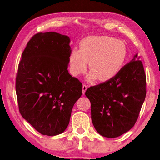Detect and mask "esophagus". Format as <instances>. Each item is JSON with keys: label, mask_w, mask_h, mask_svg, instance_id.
I'll list each match as a JSON object with an SVG mask.
<instances>
[{"label": "esophagus", "mask_w": 160, "mask_h": 160, "mask_svg": "<svg viewBox=\"0 0 160 160\" xmlns=\"http://www.w3.org/2000/svg\"><path fill=\"white\" fill-rule=\"evenodd\" d=\"M87 89H88V86H87L86 85H83V94H85Z\"/></svg>", "instance_id": "34e87169"}]
</instances>
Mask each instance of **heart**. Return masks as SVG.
<instances>
[{"label":"heart","mask_w":160,"mask_h":160,"mask_svg":"<svg viewBox=\"0 0 160 160\" xmlns=\"http://www.w3.org/2000/svg\"><path fill=\"white\" fill-rule=\"evenodd\" d=\"M128 49L124 42L108 36H89L79 42V51L73 49L69 56L71 73L84 74L88 68L91 72L88 79L100 81L113 79L122 69Z\"/></svg>","instance_id":"1"}]
</instances>
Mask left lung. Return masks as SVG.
<instances>
[{
  "label": "left lung",
  "mask_w": 160,
  "mask_h": 160,
  "mask_svg": "<svg viewBox=\"0 0 160 160\" xmlns=\"http://www.w3.org/2000/svg\"><path fill=\"white\" fill-rule=\"evenodd\" d=\"M138 53L113 79L87 89L91 119L101 135L114 138L132 129L146 95V76Z\"/></svg>",
  "instance_id": "left-lung-1"
}]
</instances>
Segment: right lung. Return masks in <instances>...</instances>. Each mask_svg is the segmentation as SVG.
Returning <instances> with one entry per match:
<instances>
[{
    "label": "right lung",
    "instance_id": "obj_1",
    "mask_svg": "<svg viewBox=\"0 0 160 160\" xmlns=\"http://www.w3.org/2000/svg\"><path fill=\"white\" fill-rule=\"evenodd\" d=\"M70 41L68 36L55 32L37 33L27 43L19 62L16 77L19 111L42 135L64 132L82 95V83L67 70Z\"/></svg>",
    "mask_w": 160,
    "mask_h": 160
}]
</instances>
